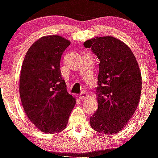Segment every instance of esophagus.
Masks as SVG:
<instances>
[{
  "instance_id": "34e87169",
  "label": "esophagus",
  "mask_w": 158,
  "mask_h": 158,
  "mask_svg": "<svg viewBox=\"0 0 158 158\" xmlns=\"http://www.w3.org/2000/svg\"><path fill=\"white\" fill-rule=\"evenodd\" d=\"M87 97H88V95H87L86 93H82L79 96V98L80 99H85Z\"/></svg>"
}]
</instances>
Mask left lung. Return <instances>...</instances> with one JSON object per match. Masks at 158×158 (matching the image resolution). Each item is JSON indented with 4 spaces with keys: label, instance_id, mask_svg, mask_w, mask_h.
Listing matches in <instances>:
<instances>
[{
    "label": "left lung",
    "instance_id": "obj_1",
    "mask_svg": "<svg viewBox=\"0 0 158 158\" xmlns=\"http://www.w3.org/2000/svg\"><path fill=\"white\" fill-rule=\"evenodd\" d=\"M99 60L98 109L90 117L93 129L100 134L122 131L135 113L141 93V73L131 48L112 36L95 37L84 42Z\"/></svg>",
    "mask_w": 158,
    "mask_h": 158
}]
</instances>
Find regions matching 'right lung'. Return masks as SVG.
Masks as SVG:
<instances>
[{"label":"right lung","mask_w":158,"mask_h":158,"mask_svg":"<svg viewBox=\"0 0 158 158\" xmlns=\"http://www.w3.org/2000/svg\"><path fill=\"white\" fill-rule=\"evenodd\" d=\"M70 41L46 35L32 44L25 55L19 79L21 103L27 118L42 132L65 129L76 99L67 92L60 61Z\"/></svg>","instance_id":"add662e5"}]
</instances>
